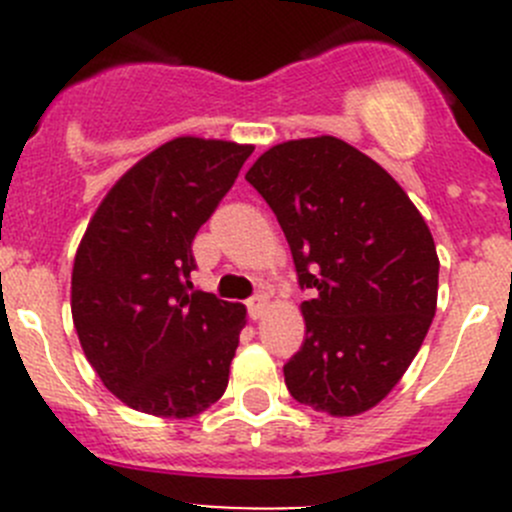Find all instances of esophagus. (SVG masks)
<instances>
[{"mask_svg":"<svg viewBox=\"0 0 512 512\" xmlns=\"http://www.w3.org/2000/svg\"><path fill=\"white\" fill-rule=\"evenodd\" d=\"M267 309V294H255V297L247 299V312L252 319H260Z\"/></svg>","mask_w":512,"mask_h":512,"instance_id":"obj_1","label":"esophagus"}]
</instances>
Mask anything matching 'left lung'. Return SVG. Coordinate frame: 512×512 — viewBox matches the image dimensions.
Returning a JSON list of instances; mask_svg holds the SVG:
<instances>
[{
    "instance_id": "1",
    "label": "left lung",
    "mask_w": 512,
    "mask_h": 512,
    "mask_svg": "<svg viewBox=\"0 0 512 512\" xmlns=\"http://www.w3.org/2000/svg\"><path fill=\"white\" fill-rule=\"evenodd\" d=\"M277 215L302 302V349L285 364L299 404L356 416L414 361L436 314L426 220L376 160L334 136L272 146L245 175Z\"/></svg>"
}]
</instances>
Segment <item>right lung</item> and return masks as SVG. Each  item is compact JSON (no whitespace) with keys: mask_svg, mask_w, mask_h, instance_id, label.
<instances>
[{"mask_svg":"<svg viewBox=\"0 0 512 512\" xmlns=\"http://www.w3.org/2000/svg\"><path fill=\"white\" fill-rule=\"evenodd\" d=\"M255 151L183 136L138 160L76 250L71 314L103 386L131 409L188 418L227 389L245 307L193 289V240Z\"/></svg>","mask_w":512,"mask_h":512,"instance_id":"add662e5","label":"right lung"}]
</instances>
